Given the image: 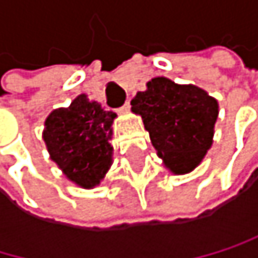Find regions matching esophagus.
<instances>
[{"label":"esophagus","instance_id":"esophagus-1","mask_svg":"<svg viewBox=\"0 0 258 258\" xmlns=\"http://www.w3.org/2000/svg\"><path fill=\"white\" fill-rule=\"evenodd\" d=\"M128 110H130V100H126V102L119 108V111H128Z\"/></svg>","mask_w":258,"mask_h":258}]
</instances>
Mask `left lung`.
<instances>
[{
	"label": "left lung",
	"instance_id": "left-lung-1",
	"mask_svg": "<svg viewBox=\"0 0 258 258\" xmlns=\"http://www.w3.org/2000/svg\"><path fill=\"white\" fill-rule=\"evenodd\" d=\"M164 164L176 175L192 172L212 145L218 103L201 88L165 77L147 83L132 100Z\"/></svg>",
	"mask_w": 258,
	"mask_h": 258
}]
</instances>
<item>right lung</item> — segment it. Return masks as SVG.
<instances>
[{"label":"right lung","mask_w":258,"mask_h":258,"mask_svg":"<svg viewBox=\"0 0 258 258\" xmlns=\"http://www.w3.org/2000/svg\"><path fill=\"white\" fill-rule=\"evenodd\" d=\"M116 114L79 96L68 108L49 114L43 139L52 161L82 187L100 182L111 164V123Z\"/></svg>","instance_id":"add662e5"}]
</instances>
